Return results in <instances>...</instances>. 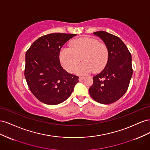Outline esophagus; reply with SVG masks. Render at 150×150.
I'll return each instance as SVG.
<instances>
[{"instance_id":"esophagus-1","label":"esophagus","mask_w":150,"mask_h":150,"mask_svg":"<svg viewBox=\"0 0 150 150\" xmlns=\"http://www.w3.org/2000/svg\"><path fill=\"white\" fill-rule=\"evenodd\" d=\"M84 79V77H83V76H80L79 78V80L80 81H81L82 80H83Z\"/></svg>"}]
</instances>
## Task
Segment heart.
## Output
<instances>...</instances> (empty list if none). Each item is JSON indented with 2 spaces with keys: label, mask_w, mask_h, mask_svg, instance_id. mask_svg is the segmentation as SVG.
Listing matches in <instances>:
<instances>
[{
  "label": "heart",
  "mask_w": 150,
  "mask_h": 150,
  "mask_svg": "<svg viewBox=\"0 0 150 150\" xmlns=\"http://www.w3.org/2000/svg\"><path fill=\"white\" fill-rule=\"evenodd\" d=\"M85 74L93 70L95 72L102 71L108 61L109 51L106 45L91 38H81L72 40L69 48H63L59 52V61L63 67L72 72Z\"/></svg>",
  "instance_id": "1"
}]
</instances>
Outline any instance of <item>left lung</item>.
<instances>
[{
    "label": "left lung",
    "mask_w": 150,
    "mask_h": 150,
    "mask_svg": "<svg viewBox=\"0 0 150 150\" xmlns=\"http://www.w3.org/2000/svg\"><path fill=\"white\" fill-rule=\"evenodd\" d=\"M93 34L107 46L109 59L104 69L93 77V84L89 92L96 101L111 104L118 100L128 90L133 74L131 55L125 44L117 36L103 30Z\"/></svg>",
    "instance_id": "1"
}]
</instances>
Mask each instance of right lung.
Instances as JSON below:
<instances>
[{"mask_svg": "<svg viewBox=\"0 0 150 150\" xmlns=\"http://www.w3.org/2000/svg\"><path fill=\"white\" fill-rule=\"evenodd\" d=\"M76 34L52 33L38 39L25 53L24 76L28 87L38 100L49 105L62 103L79 82V77L63 69L61 49Z\"/></svg>", "mask_w": 150, "mask_h": 150, "instance_id": "add662e5", "label": "right lung"}]
</instances>
